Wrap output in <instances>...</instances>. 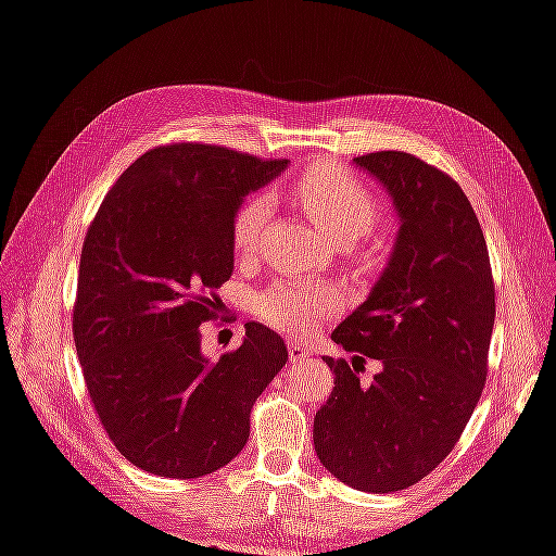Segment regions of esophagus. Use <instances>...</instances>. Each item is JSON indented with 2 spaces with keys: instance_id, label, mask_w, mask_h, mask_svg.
Wrapping results in <instances>:
<instances>
[{
  "instance_id": "obj_1",
  "label": "esophagus",
  "mask_w": 556,
  "mask_h": 556,
  "mask_svg": "<svg viewBox=\"0 0 556 556\" xmlns=\"http://www.w3.org/2000/svg\"><path fill=\"white\" fill-rule=\"evenodd\" d=\"M287 351H289V358H292V361H304V358L312 356V351L306 349V346H302V343H299V341H289L287 343Z\"/></svg>"
}]
</instances>
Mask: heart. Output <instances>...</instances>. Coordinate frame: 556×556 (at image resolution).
<instances>
[{"instance_id":"heart-1","label":"heart","mask_w":556,"mask_h":556,"mask_svg":"<svg viewBox=\"0 0 556 556\" xmlns=\"http://www.w3.org/2000/svg\"><path fill=\"white\" fill-rule=\"evenodd\" d=\"M294 205L312 217L316 227L337 240L349 244L368 235L381 217V200L354 173L339 165H314L289 188ZM269 219V198L247 195L232 215V247L240 257H250L257 250L264 227ZM341 299L331 287L319 281H277L267 292L257 296L260 319L275 326L289 337H306L324 316L339 309Z\"/></svg>"}]
</instances>
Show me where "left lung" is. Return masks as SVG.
Masks as SVG:
<instances>
[{
	"label": "left lung",
	"mask_w": 556,
	"mask_h": 556,
	"mask_svg": "<svg viewBox=\"0 0 556 556\" xmlns=\"http://www.w3.org/2000/svg\"><path fill=\"white\" fill-rule=\"evenodd\" d=\"M389 190L401 230L371 294L331 339L333 391L314 451L333 478L395 492L433 472L460 440L488 378L495 281L478 215L451 175L403 151L354 157ZM366 357L379 364L361 379Z\"/></svg>",
	"instance_id": "obj_1"
}]
</instances>
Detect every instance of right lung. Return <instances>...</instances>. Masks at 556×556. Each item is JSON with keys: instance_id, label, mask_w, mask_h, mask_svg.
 Returning <instances> with one entry per match:
<instances>
[{"instance_id": "obj_1", "label": "right lung", "mask_w": 556, "mask_h": 556, "mask_svg": "<svg viewBox=\"0 0 556 556\" xmlns=\"http://www.w3.org/2000/svg\"><path fill=\"white\" fill-rule=\"evenodd\" d=\"M285 167L223 146H157L88 225L76 354L103 430L140 470L192 480L225 468L287 364V343L257 321L219 361L200 354V324L217 319L215 292L235 269V210Z\"/></svg>"}]
</instances>
